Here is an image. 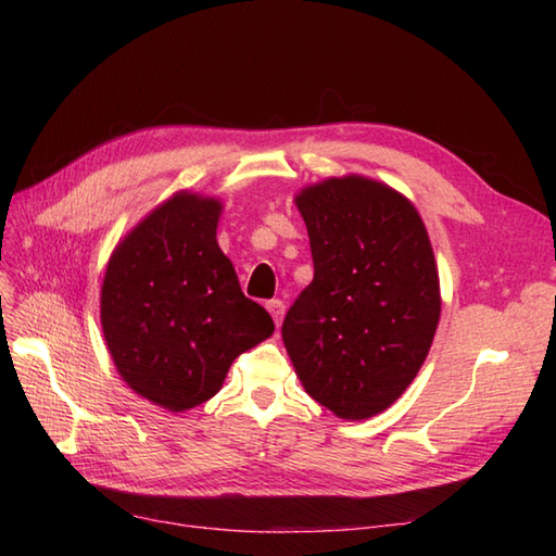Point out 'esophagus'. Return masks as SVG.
Wrapping results in <instances>:
<instances>
[{"label": "esophagus", "instance_id": "34e87169", "mask_svg": "<svg viewBox=\"0 0 556 556\" xmlns=\"http://www.w3.org/2000/svg\"><path fill=\"white\" fill-rule=\"evenodd\" d=\"M267 311H269L271 317H275V325L279 327L281 325V317H285V301H279V299L267 301Z\"/></svg>", "mask_w": 556, "mask_h": 556}]
</instances>
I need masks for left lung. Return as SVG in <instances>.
I'll return each mask as SVG.
<instances>
[{
	"label": "left lung",
	"instance_id": "8db88e82",
	"mask_svg": "<svg viewBox=\"0 0 556 556\" xmlns=\"http://www.w3.org/2000/svg\"><path fill=\"white\" fill-rule=\"evenodd\" d=\"M315 277L289 308L281 339L317 404L363 420L406 392L440 323V277L408 200L363 176L296 195Z\"/></svg>",
	"mask_w": 556,
	"mask_h": 556
}]
</instances>
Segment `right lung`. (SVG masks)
I'll return each instance as SVG.
<instances>
[{
  "instance_id": "add662e5",
  "label": "right lung",
  "mask_w": 556,
  "mask_h": 556,
  "mask_svg": "<svg viewBox=\"0 0 556 556\" xmlns=\"http://www.w3.org/2000/svg\"><path fill=\"white\" fill-rule=\"evenodd\" d=\"M222 205L176 193L116 245L100 317L116 370L174 413L215 396L233 358L275 332L217 245Z\"/></svg>"
}]
</instances>
